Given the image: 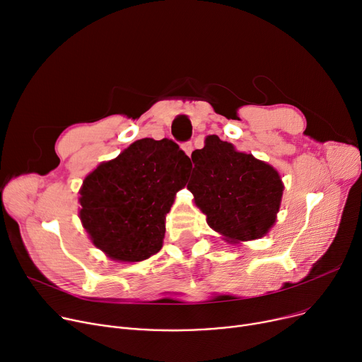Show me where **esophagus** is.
<instances>
[{
	"mask_svg": "<svg viewBox=\"0 0 362 362\" xmlns=\"http://www.w3.org/2000/svg\"><path fill=\"white\" fill-rule=\"evenodd\" d=\"M182 148H183V151H185L187 156H190L192 151H194V144H192V141L183 142V144H182Z\"/></svg>",
	"mask_w": 362,
	"mask_h": 362,
	"instance_id": "obj_1",
	"label": "esophagus"
}]
</instances>
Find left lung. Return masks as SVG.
<instances>
[{"mask_svg": "<svg viewBox=\"0 0 362 362\" xmlns=\"http://www.w3.org/2000/svg\"><path fill=\"white\" fill-rule=\"evenodd\" d=\"M194 161L187 189L208 226L228 242L267 234L275 224L284 185L279 173L252 154L235 151L216 135L190 156Z\"/></svg>", "mask_w": 362, "mask_h": 362, "instance_id": "obj_1", "label": "left lung"}]
</instances>
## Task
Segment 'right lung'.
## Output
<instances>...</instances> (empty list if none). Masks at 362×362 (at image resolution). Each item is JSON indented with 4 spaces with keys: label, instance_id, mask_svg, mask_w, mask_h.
<instances>
[{
    "label": "right lung",
    "instance_id": "obj_1",
    "mask_svg": "<svg viewBox=\"0 0 362 362\" xmlns=\"http://www.w3.org/2000/svg\"><path fill=\"white\" fill-rule=\"evenodd\" d=\"M190 167V158L168 138L138 139L99 164L80 189V220L93 245L120 262L157 253L165 215L186 186Z\"/></svg>",
    "mask_w": 362,
    "mask_h": 362
}]
</instances>
